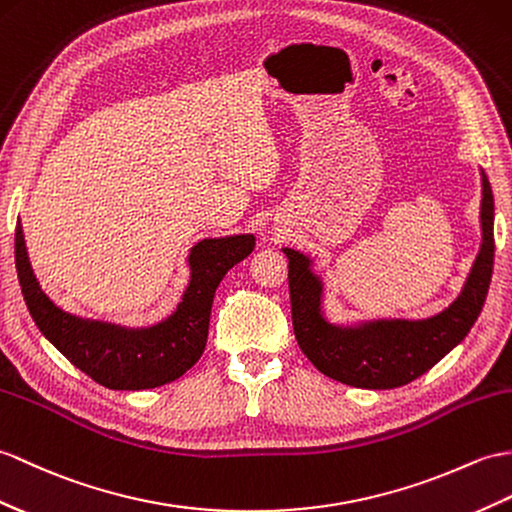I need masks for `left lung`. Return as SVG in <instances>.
Listing matches in <instances>:
<instances>
[{
	"mask_svg": "<svg viewBox=\"0 0 512 512\" xmlns=\"http://www.w3.org/2000/svg\"><path fill=\"white\" fill-rule=\"evenodd\" d=\"M482 176L480 227L482 244L456 301L430 318H379L355 325H336L323 312L325 283L312 270L310 255L283 248L294 336L301 351L320 373L347 386L386 390L421 377L465 340L478 320L493 275V192Z\"/></svg>",
	"mask_w": 512,
	"mask_h": 512,
	"instance_id": "1",
	"label": "left lung"
}]
</instances>
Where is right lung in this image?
Instances as JSON below:
<instances>
[{
    "mask_svg": "<svg viewBox=\"0 0 512 512\" xmlns=\"http://www.w3.org/2000/svg\"><path fill=\"white\" fill-rule=\"evenodd\" d=\"M253 248V233L200 240L187 255L189 283L176 310L157 325L124 327L54 305L34 277L19 220L15 231L17 277L32 320L71 364L111 390L157 388L185 375L205 351L216 288Z\"/></svg>",
    "mask_w": 512,
    "mask_h": 512,
    "instance_id": "obj_1",
    "label": "right lung"
}]
</instances>
